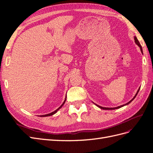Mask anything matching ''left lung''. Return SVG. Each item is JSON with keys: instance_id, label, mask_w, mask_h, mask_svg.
<instances>
[{"instance_id": "1", "label": "left lung", "mask_w": 153, "mask_h": 153, "mask_svg": "<svg viewBox=\"0 0 153 153\" xmlns=\"http://www.w3.org/2000/svg\"><path fill=\"white\" fill-rule=\"evenodd\" d=\"M134 39H135V43H136V44L138 46V47H140V50H141V52H142V47H141V45H140V43H139V41H138V39H137V38H136V37H135V38H134ZM139 89L138 90V91H137V94H135V96H134V98L131 100V101H129L128 103H126L125 105H121V106H117V107H115V108H105V107H102V106H99V105H96V104H95L96 105H97L98 106V107H100V108H101V109H103V110H114V109H117V108H121V107H122V106H124V105H128L129 103L130 102H131V101L135 99V98L136 97V96L137 95V94H138V91H139Z\"/></svg>"}]
</instances>
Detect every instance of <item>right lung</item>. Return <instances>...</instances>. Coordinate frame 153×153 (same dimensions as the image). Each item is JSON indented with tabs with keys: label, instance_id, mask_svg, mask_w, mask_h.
I'll use <instances>...</instances> for the list:
<instances>
[{
	"label": "right lung",
	"instance_id": "1",
	"mask_svg": "<svg viewBox=\"0 0 153 153\" xmlns=\"http://www.w3.org/2000/svg\"><path fill=\"white\" fill-rule=\"evenodd\" d=\"M66 99H65V100H64V102H63V103L61 105V106H60V107H59L56 110H55L54 111V112H52V113H50V114H46V115H40V117H47V116H50V115H53L54 114H55V113H56L57 112V111L60 109V108H61V107H62V106H63V105L64 104V103H65V101H66Z\"/></svg>",
	"mask_w": 153,
	"mask_h": 153
}]
</instances>
